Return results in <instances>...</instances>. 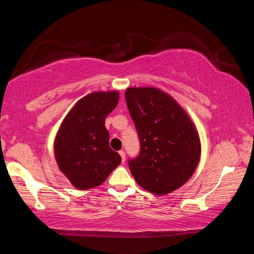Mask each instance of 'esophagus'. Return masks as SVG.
Wrapping results in <instances>:
<instances>
[{
  "mask_svg": "<svg viewBox=\"0 0 254 254\" xmlns=\"http://www.w3.org/2000/svg\"><path fill=\"white\" fill-rule=\"evenodd\" d=\"M119 153H120V156H121V158H122V162L126 161V152H124L123 150H120Z\"/></svg>",
  "mask_w": 254,
  "mask_h": 254,
  "instance_id": "esophagus-1",
  "label": "esophagus"
}]
</instances>
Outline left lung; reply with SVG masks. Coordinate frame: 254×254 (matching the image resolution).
I'll return each instance as SVG.
<instances>
[{
    "label": "left lung",
    "mask_w": 254,
    "mask_h": 254,
    "mask_svg": "<svg viewBox=\"0 0 254 254\" xmlns=\"http://www.w3.org/2000/svg\"><path fill=\"white\" fill-rule=\"evenodd\" d=\"M128 112L140 140V153L128 160L137 185L166 195L191 177L200 159V140L186 112L156 87L126 91Z\"/></svg>",
    "instance_id": "1"
}]
</instances>
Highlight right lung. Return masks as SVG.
<instances>
[{
	"instance_id": "add662e5",
	"label": "right lung",
	"mask_w": 254,
	"mask_h": 254,
	"mask_svg": "<svg viewBox=\"0 0 254 254\" xmlns=\"http://www.w3.org/2000/svg\"><path fill=\"white\" fill-rule=\"evenodd\" d=\"M119 103V92H94L68 112L55 139V158L72 186L85 190L105 182L121 162L110 148L105 119Z\"/></svg>"
}]
</instances>
